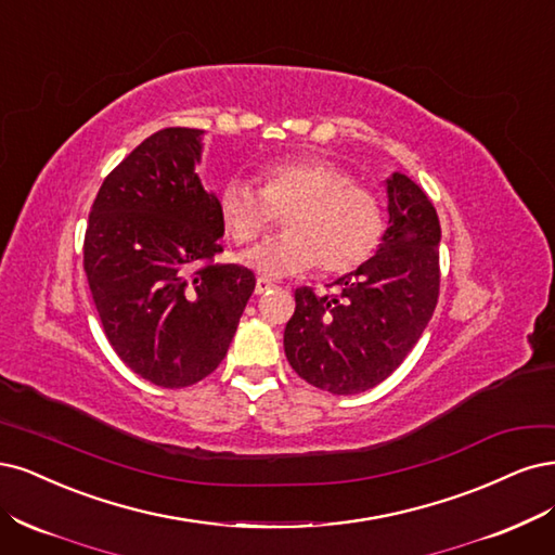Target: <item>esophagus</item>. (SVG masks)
<instances>
[{"instance_id":"esophagus-1","label":"esophagus","mask_w":555,"mask_h":555,"mask_svg":"<svg viewBox=\"0 0 555 555\" xmlns=\"http://www.w3.org/2000/svg\"><path fill=\"white\" fill-rule=\"evenodd\" d=\"M274 288V281L272 279H264V276H258L256 279V295H262L267 291Z\"/></svg>"}]
</instances>
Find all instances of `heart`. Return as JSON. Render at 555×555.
<instances>
[{"mask_svg":"<svg viewBox=\"0 0 555 555\" xmlns=\"http://www.w3.org/2000/svg\"><path fill=\"white\" fill-rule=\"evenodd\" d=\"M260 189L228 180L217 198L232 242L248 244L285 214V232L242 256L260 274L288 276L320 267L323 274H348L364 264L385 232L383 205L371 189L320 156L281 158L260 170Z\"/></svg>","mask_w":555,"mask_h":555,"instance_id":"b5f03b06","label":"heart"}]
</instances>
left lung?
I'll list each match as a JSON object with an SVG mask.
<instances>
[{
    "label": "left lung",
    "instance_id": "left-lung-1",
    "mask_svg": "<svg viewBox=\"0 0 555 555\" xmlns=\"http://www.w3.org/2000/svg\"><path fill=\"white\" fill-rule=\"evenodd\" d=\"M389 228L373 258L336 279L338 295L295 291L283 348L309 385L360 395L395 373L420 341L440 293V221L428 195L395 172L387 180Z\"/></svg>",
    "mask_w": 555,
    "mask_h": 555
}]
</instances>
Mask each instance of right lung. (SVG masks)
<instances>
[{"mask_svg": "<svg viewBox=\"0 0 555 555\" xmlns=\"http://www.w3.org/2000/svg\"><path fill=\"white\" fill-rule=\"evenodd\" d=\"M203 131L160 129L105 177L85 232V272L105 336L140 378L180 389L221 364L256 276L217 264L223 223L195 164Z\"/></svg>", "mask_w": 555, "mask_h": 555, "instance_id": "1", "label": "right lung"}]
</instances>
